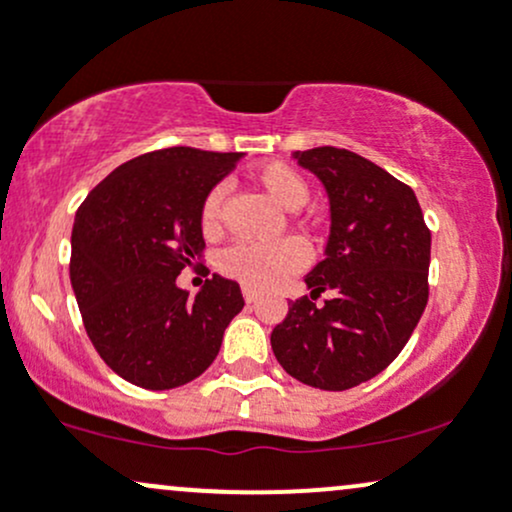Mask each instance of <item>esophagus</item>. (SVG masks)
Returning a JSON list of instances; mask_svg holds the SVG:
<instances>
[{
    "mask_svg": "<svg viewBox=\"0 0 512 512\" xmlns=\"http://www.w3.org/2000/svg\"><path fill=\"white\" fill-rule=\"evenodd\" d=\"M243 298H245V303H255L257 301V293L252 291V289H243Z\"/></svg>",
    "mask_w": 512,
    "mask_h": 512,
    "instance_id": "34e87169",
    "label": "esophagus"
}]
</instances>
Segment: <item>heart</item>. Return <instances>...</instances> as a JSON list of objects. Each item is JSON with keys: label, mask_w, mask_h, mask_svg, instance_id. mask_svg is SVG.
<instances>
[{"label": "heart", "mask_w": 512, "mask_h": 512, "mask_svg": "<svg viewBox=\"0 0 512 512\" xmlns=\"http://www.w3.org/2000/svg\"><path fill=\"white\" fill-rule=\"evenodd\" d=\"M252 180L279 209L298 211L308 202L310 187L296 168L286 163H264L252 173ZM221 204L223 190L214 187L204 197L202 209H199V226L207 236H214L221 223ZM308 262V252L298 240H281L274 245H236L221 255V272L245 289L269 291L274 286L284 284L289 276L301 272Z\"/></svg>", "instance_id": "b5f03b06"}]
</instances>
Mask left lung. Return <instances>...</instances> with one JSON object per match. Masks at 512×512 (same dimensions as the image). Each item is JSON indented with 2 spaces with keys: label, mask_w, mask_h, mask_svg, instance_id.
<instances>
[{
  "label": "left lung",
  "mask_w": 512,
  "mask_h": 512,
  "mask_svg": "<svg viewBox=\"0 0 512 512\" xmlns=\"http://www.w3.org/2000/svg\"><path fill=\"white\" fill-rule=\"evenodd\" d=\"M330 199L325 260L305 274L310 297L289 303L272 330L286 373L320 390L342 392L375 378L409 342L428 303L431 231L414 190L368 158L334 146L293 151Z\"/></svg>",
  "instance_id": "obj_1"
}]
</instances>
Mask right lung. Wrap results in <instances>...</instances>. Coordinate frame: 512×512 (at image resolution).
<instances>
[{
    "mask_svg": "<svg viewBox=\"0 0 512 512\" xmlns=\"http://www.w3.org/2000/svg\"><path fill=\"white\" fill-rule=\"evenodd\" d=\"M243 154L170 146L122 163L91 190L72 228V289L101 358L127 383L173 390L214 363L243 310L214 274L192 298L175 284L204 248L199 209Z\"/></svg>",
    "mask_w": 512,
    "mask_h": 512,
    "instance_id": "right-lung-1",
    "label": "right lung"
}]
</instances>
